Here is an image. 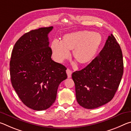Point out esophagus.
I'll use <instances>...</instances> for the list:
<instances>
[{
    "label": "esophagus",
    "mask_w": 131,
    "mask_h": 131,
    "mask_svg": "<svg viewBox=\"0 0 131 131\" xmlns=\"http://www.w3.org/2000/svg\"><path fill=\"white\" fill-rule=\"evenodd\" d=\"M66 73L68 74V78H70V77H71V76H72V70H70L69 69H68L66 70Z\"/></svg>",
    "instance_id": "1"
}]
</instances>
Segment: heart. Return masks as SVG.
Returning <instances> with one entry per match:
<instances>
[{
	"label": "heart",
	"mask_w": 131,
	"mask_h": 131,
	"mask_svg": "<svg viewBox=\"0 0 131 131\" xmlns=\"http://www.w3.org/2000/svg\"><path fill=\"white\" fill-rule=\"evenodd\" d=\"M102 36L98 33L80 31L65 35L63 40L55 39L51 44L54 58L62 62L70 55V50L73 49L74 57L80 63L90 62L96 54L102 43Z\"/></svg>",
	"instance_id": "obj_1"
}]
</instances>
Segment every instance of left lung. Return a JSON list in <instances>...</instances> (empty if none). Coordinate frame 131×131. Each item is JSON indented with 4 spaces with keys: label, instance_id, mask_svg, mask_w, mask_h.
I'll use <instances>...</instances> for the list:
<instances>
[{
    "label": "left lung",
    "instance_id": "obj_1",
    "mask_svg": "<svg viewBox=\"0 0 131 131\" xmlns=\"http://www.w3.org/2000/svg\"><path fill=\"white\" fill-rule=\"evenodd\" d=\"M123 72L122 51L111 34L103 49L91 62L72 73L77 102L88 109L108 103L118 89Z\"/></svg>",
    "mask_w": 131,
    "mask_h": 131
}]
</instances>
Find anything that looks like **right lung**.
Masks as SVG:
<instances>
[{
  "instance_id": "right-lung-1",
  "label": "right lung",
  "mask_w": 131,
  "mask_h": 131,
  "mask_svg": "<svg viewBox=\"0 0 131 131\" xmlns=\"http://www.w3.org/2000/svg\"><path fill=\"white\" fill-rule=\"evenodd\" d=\"M52 29L26 33L15 43L11 56L13 87L24 105L35 110L49 108L56 99L59 84L67 79L66 68L51 58L48 35Z\"/></svg>"
}]
</instances>
